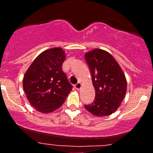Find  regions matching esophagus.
Masks as SVG:
<instances>
[{
	"mask_svg": "<svg viewBox=\"0 0 153 153\" xmlns=\"http://www.w3.org/2000/svg\"><path fill=\"white\" fill-rule=\"evenodd\" d=\"M81 87H82V85H81V83H80V82H78L76 85H75V88L76 89V90H78V91L80 90V89L81 88Z\"/></svg>",
	"mask_w": 153,
	"mask_h": 153,
	"instance_id": "1",
	"label": "esophagus"
}]
</instances>
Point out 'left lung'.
<instances>
[{
    "mask_svg": "<svg viewBox=\"0 0 153 153\" xmlns=\"http://www.w3.org/2000/svg\"><path fill=\"white\" fill-rule=\"evenodd\" d=\"M85 59L96 92L94 102L84 106L96 117L111 115L120 106L127 92V79L113 56L101 49L88 52Z\"/></svg>",
    "mask_w": 153,
    "mask_h": 153,
    "instance_id": "left-lung-1",
    "label": "left lung"
}]
</instances>
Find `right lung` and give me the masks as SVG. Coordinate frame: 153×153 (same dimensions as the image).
Wrapping results in <instances>:
<instances>
[{"mask_svg": "<svg viewBox=\"0 0 153 153\" xmlns=\"http://www.w3.org/2000/svg\"><path fill=\"white\" fill-rule=\"evenodd\" d=\"M66 54L62 48L54 47L39 54L28 68L23 87L28 101L43 114L59 108L72 91L62 66Z\"/></svg>", "mask_w": 153, "mask_h": 153, "instance_id": "obj_1", "label": "right lung"}]
</instances>
